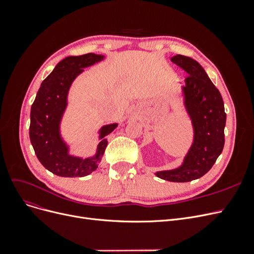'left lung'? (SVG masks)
I'll return each instance as SVG.
<instances>
[{"mask_svg":"<svg viewBox=\"0 0 254 254\" xmlns=\"http://www.w3.org/2000/svg\"><path fill=\"white\" fill-rule=\"evenodd\" d=\"M172 61L189 74L183 94L193 123L194 143L180 167L156 175L167 181L189 182L209 172L224 149L227 114L220 92L196 60L177 55Z\"/></svg>","mask_w":254,"mask_h":254,"instance_id":"obj_1","label":"left lung"}]
</instances>
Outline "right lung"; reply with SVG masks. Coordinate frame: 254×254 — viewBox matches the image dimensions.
<instances>
[{
	"label": "right lung",
	"mask_w": 254,
	"mask_h": 254,
	"mask_svg": "<svg viewBox=\"0 0 254 254\" xmlns=\"http://www.w3.org/2000/svg\"><path fill=\"white\" fill-rule=\"evenodd\" d=\"M104 58L95 54L66 57L54 68L38 90L30 109L29 139L40 163L60 177H83L97 168L108 141L106 135L111 133L118 124L104 126L101 129L102 141L93 158L80 159L67 153V146L61 140L59 123L66 107L68 89L76 76Z\"/></svg>",
	"instance_id": "right-lung-1"
}]
</instances>
